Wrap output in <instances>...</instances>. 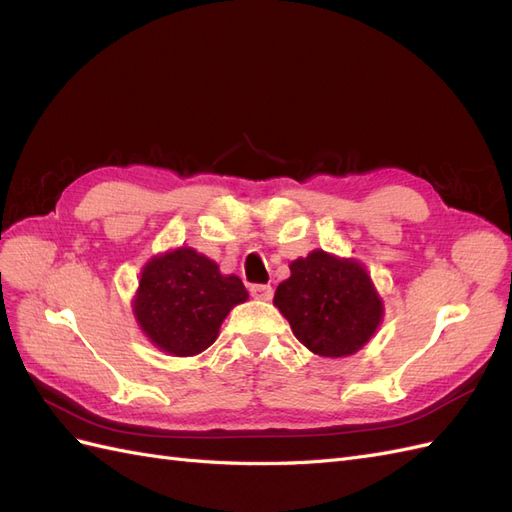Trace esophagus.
<instances>
[{
	"mask_svg": "<svg viewBox=\"0 0 512 512\" xmlns=\"http://www.w3.org/2000/svg\"><path fill=\"white\" fill-rule=\"evenodd\" d=\"M250 292H252V297L258 301H269L273 294V288L269 284H254V286H250Z\"/></svg>",
	"mask_w": 512,
	"mask_h": 512,
	"instance_id": "34e87169",
	"label": "esophagus"
}]
</instances>
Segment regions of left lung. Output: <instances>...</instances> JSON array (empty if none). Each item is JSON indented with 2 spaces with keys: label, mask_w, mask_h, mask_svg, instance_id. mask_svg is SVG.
Here are the masks:
<instances>
[{
  "label": "left lung",
  "mask_w": 512,
  "mask_h": 512,
  "mask_svg": "<svg viewBox=\"0 0 512 512\" xmlns=\"http://www.w3.org/2000/svg\"><path fill=\"white\" fill-rule=\"evenodd\" d=\"M273 305L299 342L318 356L359 352L380 327L384 305L361 262L314 250L290 262Z\"/></svg>",
  "instance_id": "8db88e82"
}]
</instances>
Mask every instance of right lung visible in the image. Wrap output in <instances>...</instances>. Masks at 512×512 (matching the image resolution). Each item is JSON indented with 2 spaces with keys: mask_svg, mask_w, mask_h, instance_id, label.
Instances as JSON below:
<instances>
[{
  "mask_svg": "<svg viewBox=\"0 0 512 512\" xmlns=\"http://www.w3.org/2000/svg\"><path fill=\"white\" fill-rule=\"evenodd\" d=\"M247 297L237 275H222L205 254L177 247L143 267L132 307L153 346L175 356H194L218 339L230 309Z\"/></svg>",
  "mask_w": 512,
  "mask_h": 512,
  "instance_id": "right-lung-1",
  "label": "right lung"
}]
</instances>
